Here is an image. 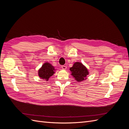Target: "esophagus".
<instances>
[{
    "mask_svg": "<svg viewBox=\"0 0 129 129\" xmlns=\"http://www.w3.org/2000/svg\"><path fill=\"white\" fill-rule=\"evenodd\" d=\"M61 68H62V69H66V68H67V67H66V66L63 65V66H61Z\"/></svg>",
    "mask_w": 129,
    "mask_h": 129,
    "instance_id": "34e87169",
    "label": "esophagus"
}]
</instances>
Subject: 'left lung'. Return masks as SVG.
I'll return each instance as SVG.
<instances>
[{"label": "left lung", "instance_id": "left-lung-1", "mask_svg": "<svg viewBox=\"0 0 129 129\" xmlns=\"http://www.w3.org/2000/svg\"><path fill=\"white\" fill-rule=\"evenodd\" d=\"M70 71L72 72L71 75L77 82L85 80L87 79V76L89 74L87 68L79 62H75L73 67L70 68Z\"/></svg>", "mask_w": 129, "mask_h": 129}]
</instances>
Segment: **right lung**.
I'll return each instance as SVG.
<instances>
[{
    "label": "right lung",
    "mask_w": 129,
    "mask_h": 129,
    "mask_svg": "<svg viewBox=\"0 0 129 129\" xmlns=\"http://www.w3.org/2000/svg\"><path fill=\"white\" fill-rule=\"evenodd\" d=\"M55 69L53 66L48 62L44 63L42 66L41 68L39 70L38 75L41 79H45L48 81L50 77H51L54 74Z\"/></svg>",
    "instance_id": "add662e5"
}]
</instances>
